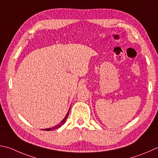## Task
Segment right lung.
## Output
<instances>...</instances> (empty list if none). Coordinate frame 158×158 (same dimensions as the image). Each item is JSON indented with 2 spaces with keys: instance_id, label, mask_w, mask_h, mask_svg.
Returning <instances> with one entry per match:
<instances>
[{
  "instance_id": "obj_1",
  "label": "right lung",
  "mask_w": 158,
  "mask_h": 158,
  "mask_svg": "<svg viewBox=\"0 0 158 158\" xmlns=\"http://www.w3.org/2000/svg\"><path fill=\"white\" fill-rule=\"evenodd\" d=\"M70 108H69V110H68V113H67V114H66V115L65 116V117L64 118V119L62 120V121L59 123V124H57V125H56V126H54V127H52V128H45V129H44V131H53V130H56V129H57V128H59V127H61V126L63 125V124H64V123H65V120L67 119V117H68V114H69V112H70Z\"/></svg>"
}]
</instances>
